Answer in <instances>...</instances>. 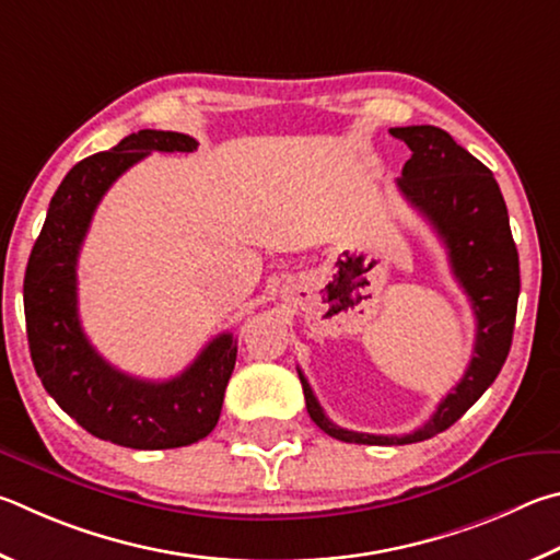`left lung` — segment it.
<instances>
[{
    "mask_svg": "<svg viewBox=\"0 0 560 560\" xmlns=\"http://www.w3.org/2000/svg\"><path fill=\"white\" fill-rule=\"evenodd\" d=\"M390 135L404 140L413 152L398 176V189L443 238L450 270L472 302L477 335L465 376L440 400L433 418L408 435L357 433L331 423L312 394L305 374L298 369L310 418L327 435L357 445L420 443L457 423L494 384L504 366L512 349L516 300L522 288L518 253L494 174L440 127H390Z\"/></svg>",
    "mask_w": 560,
    "mask_h": 560,
    "instance_id": "left-lung-1",
    "label": "left lung"
}]
</instances>
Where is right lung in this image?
<instances>
[{"label": "right lung", "mask_w": 560, "mask_h": 560, "mask_svg": "<svg viewBox=\"0 0 560 560\" xmlns=\"http://www.w3.org/2000/svg\"><path fill=\"white\" fill-rule=\"evenodd\" d=\"M196 147L189 135L140 130L110 152L85 156L56 189L28 255L24 315L36 374L78 425L122 447L170 450L209 435L219 423L238 354L233 335L223 331L179 376L135 378L97 354L78 317V253L105 191L147 154L194 152Z\"/></svg>", "instance_id": "1"}]
</instances>
